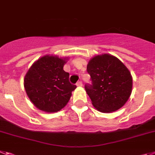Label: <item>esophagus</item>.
Masks as SVG:
<instances>
[{
    "mask_svg": "<svg viewBox=\"0 0 155 155\" xmlns=\"http://www.w3.org/2000/svg\"><path fill=\"white\" fill-rule=\"evenodd\" d=\"M82 85H83V81H81V80H79V81H78L76 83V86L77 87H81Z\"/></svg>",
    "mask_w": 155,
    "mask_h": 155,
    "instance_id": "1",
    "label": "esophagus"
}]
</instances>
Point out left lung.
<instances>
[{
    "mask_svg": "<svg viewBox=\"0 0 155 155\" xmlns=\"http://www.w3.org/2000/svg\"><path fill=\"white\" fill-rule=\"evenodd\" d=\"M87 69L91 84H85V90L98 111L111 112L124 105L131 94L133 79L119 59L107 54L97 55L89 61Z\"/></svg>",
    "mask_w": 155,
    "mask_h": 155,
    "instance_id": "obj_1",
    "label": "left lung"
}]
</instances>
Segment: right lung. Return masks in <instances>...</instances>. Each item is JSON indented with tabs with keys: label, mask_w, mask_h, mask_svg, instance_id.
<instances>
[{
	"label": "right lung",
	"mask_w": 155,
	"mask_h": 155,
	"mask_svg": "<svg viewBox=\"0 0 155 155\" xmlns=\"http://www.w3.org/2000/svg\"><path fill=\"white\" fill-rule=\"evenodd\" d=\"M65 61L56 56H44L31 66L24 79L30 101L37 108L57 112L66 105L76 86L69 82L63 69Z\"/></svg>",
	"instance_id": "1"
}]
</instances>
